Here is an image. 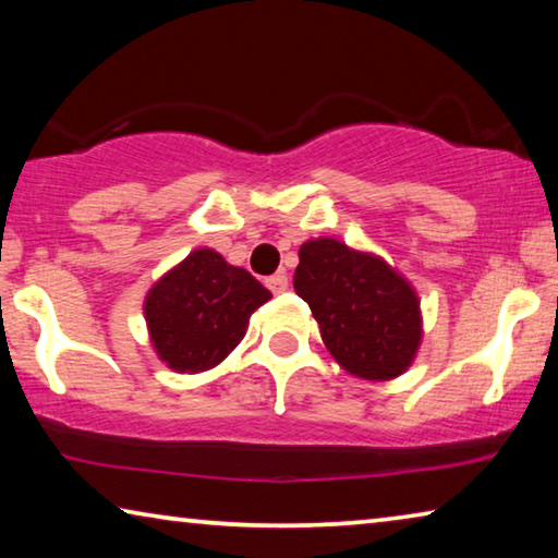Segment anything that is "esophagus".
Wrapping results in <instances>:
<instances>
[{"instance_id": "esophagus-1", "label": "esophagus", "mask_w": 558, "mask_h": 558, "mask_svg": "<svg viewBox=\"0 0 558 558\" xmlns=\"http://www.w3.org/2000/svg\"><path fill=\"white\" fill-rule=\"evenodd\" d=\"M266 286L270 292H276V295L278 292H286L288 290V272L280 270V272H276V276L266 278Z\"/></svg>"}]
</instances>
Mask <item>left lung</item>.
Masks as SVG:
<instances>
[{"label": "left lung", "instance_id": "1", "mask_svg": "<svg viewBox=\"0 0 558 558\" xmlns=\"http://www.w3.org/2000/svg\"><path fill=\"white\" fill-rule=\"evenodd\" d=\"M292 286L349 374L389 381L409 369L423 337L421 305L389 263L335 239L305 241Z\"/></svg>", "mask_w": 558, "mask_h": 558}]
</instances>
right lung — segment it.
Here are the masks:
<instances>
[{
	"label": "right lung",
	"mask_w": 558,
	"mask_h": 558,
	"mask_svg": "<svg viewBox=\"0 0 558 558\" xmlns=\"http://www.w3.org/2000/svg\"><path fill=\"white\" fill-rule=\"evenodd\" d=\"M268 300L270 292L248 270L199 248L147 292L149 339L169 369L199 374L233 352L251 315Z\"/></svg>",
	"instance_id": "add662e5"
}]
</instances>
